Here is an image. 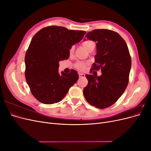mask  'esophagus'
<instances>
[{
  "instance_id": "1",
  "label": "esophagus",
  "mask_w": 151,
  "mask_h": 151,
  "mask_svg": "<svg viewBox=\"0 0 151 151\" xmlns=\"http://www.w3.org/2000/svg\"><path fill=\"white\" fill-rule=\"evenodd\" d=\"M79 76L80 78H83V77H86V75L84 74H82V73H79Z\"/></svg>"
}]
</instances>
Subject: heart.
I'll return each instance as SVG.
<instances>
[{
  "label": "heart",
  "instance_id": "1",
  "mask_svg": "<svg viewBox=\"0 0 151 151\" xmlns=\"http://www.w3.org/2000/svg\"><path fill=\"white\" fill-rule=\"evenodd\" d=\"M82 45L84 47V48L88 50L89 52L90 49L91 48H93V47H95V43H94V42L91 40H86L83 42L82 43ZM74 47L72 46L70 47V48L68 50V54H69L70 56H72L73 53H74ZM88 64V62H84V61H79L77 62L75 64V67L76 68H77L78 70H84L85 69L86 66Z\"/></svg>",
  "mask_w": 151,
  "mask_h": 151
}]
</instances>
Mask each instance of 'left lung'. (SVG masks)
<instances>
[{"label": "left lung", "instance_id": "left-lung-1", "mask_svg": "<svg viewBox=\"0 0 151 151\" xmlns=\"http://www.w3.org/2000/svg\"><path fill=\"white\" fill-rule=\"evenodd\" d=\"M86 36L96 43L97 53L91 70L101 68L102 74L86 75L88 84L83 94L91 105L106 108L120 98L129 83L132 63L129 48L121 36L111 30L94 29Z\"/></svg>", "mask_w": 151, "mask_h": 151}]
</instances>
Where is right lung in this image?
I'll return each instance as SVG.
<instances>
[{
    "mask_svg": "<svg viewBox=\"0 0 151 151\" xmlns=\"http://www.w3.org/2000/svg\"><path fill=\"white\" fill-rule=\"evenodd\" d=\"M84 31L65 27L44 28L32 38L25 55V77L33 96L41 103L60 102L79 79L77 72H58L59 62L69 57L68 50L79 42Z\"/></svg>",
    "mask_w": 151,
    "mask_h": 151,
    "instance_id": "right-lung-1",
    "label": "right lung"
}]
</instances>
